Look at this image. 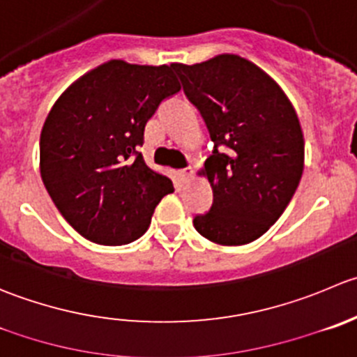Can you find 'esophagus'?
Here are the masks:
<instances>
[{
	"mask_svg": "<svg viewBox=\"0 0 357 357\" xmlns=\"http://www.w3.org/2000/svg\"><path fill=\"white\" fill-rule=\"evenodd\" d=\"M192 174H193L192 167H186V169H181V171H179V178H181L183 183L188 181V179L192 178Z\"/></svg>",
	"mask_w": 357,
	"mask_h": 357,
	"instance_id": "1",
	"label": "esophagus"
}]
</instances>
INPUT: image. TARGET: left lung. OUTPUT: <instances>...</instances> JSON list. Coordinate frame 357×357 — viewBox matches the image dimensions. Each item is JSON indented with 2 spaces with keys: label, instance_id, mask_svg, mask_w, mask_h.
<instances>
[{
  "label": "left lung",
  "instance_id": "8db88e82",
  "mask_svg": "<svg viewBox=\"0 0 357 357\" xmlns=\"http://www.w3.org/2000/svg\"><path fill=\"white\" fill-rule=\"evenodd\" d=\"M174 69L214 143L200 171L213 206L193 227L221 245L256 241L284 213L302 178L305 141L295 108L271 76L238 55Z\"/></svg>",
  "mask_w": 357,
  "mask_h": 357
}]
</instances>
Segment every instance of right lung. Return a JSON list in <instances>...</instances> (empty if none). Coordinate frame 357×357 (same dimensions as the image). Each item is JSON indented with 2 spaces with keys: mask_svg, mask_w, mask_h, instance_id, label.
Returning <instances> with one entry per match:
<instances>
[{
  "mask_svg": "<svg viewBox=\"0 0 357 357\" xmlns=\"http://www.w3.org/2000/svg\"><path fill=\"white\" fill-rule=\"evenodd\" d=\"M181 91L171 66L105 62L55 101L40 136V171L64 220L89 241L122 245L148 230L172 181L139 153L144 127Z\"/></svg>",
  "mask_w": 357,
  "mask_h": 357,
  "instance_id": "add662e5",
  "label": "right lung"
}]
</instances>
